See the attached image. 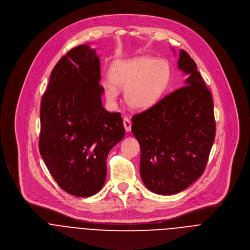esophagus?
I'll return each mask as SVG.
<instances>
[{
	"label": "esophagus",
	"instance_id": "1",
	"mask_svg": "<svg viewBox=\"0 0 250 250\" xmlns=\"http://www.w3.org/2000/svg\"><path fill=\"white\" fill-rule=\"evenodd\" d=\"M124 126L125 128V131L128 132V131L131 130V123H130V121L127 118L124 119Z\"/></svg>",
	"mask_w": 250,
	"mask_h": 250
}]
</instances>
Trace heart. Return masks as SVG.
Listing matches in <instances>:
<instances>
[{
    "instance_id": "heart-1",
    "label": "heart",
    "mask_w": 250,
    "mask_h": 250,
    "mask_svg": "<svg viewBox=\"0 0 250 250\" xmlns=\"http://www.w3.org/2000/svg\"><path fill=\"white\" fill-rule=\"evenodd\" d=\"M171 76L169 64L163 59L141 56L119 61L110 70L111 81L103 82V89L110 102H116L119 91L125 89L126 103L135 109L155 104L167 89Z\"/></svg>"
}]
</instances>
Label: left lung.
<instances>
[{"instance_id": "1", "label": "left lung", "mask_w": 250, "mask_h": 250, "mask_svg": "<svg viewBox=\"0 0 250 250\" xmlns=\"http://www.w3.org/2000/svg\"><path fill=\"white\" fill-rule=\"evenodd\" d=\"M178 68L187 75L183 86L131 119L142 181L167 196L185 190L204 173L216 129L211 92L183 49Z\"/></svg>"}]
</instances>
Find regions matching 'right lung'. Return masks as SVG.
<instances>
[{
  "label": "right lung",
  "instance_id": "1",
  "mask_svg": "<svg viewBox=\"0 0 250 250\" xmlns=\"http://www.w3.org/2000/svg\"><path fill=\"white\" fill-rule=\"evenodd\" d=\"M95 52L81 44L62 56L41 101L40 154L58 186L81 198L101 190L107 156L125 136L121 114L102 105Z\"/></svg>",
  "mask_w": 250,
  "mask_h": 250
}]
</instances>
